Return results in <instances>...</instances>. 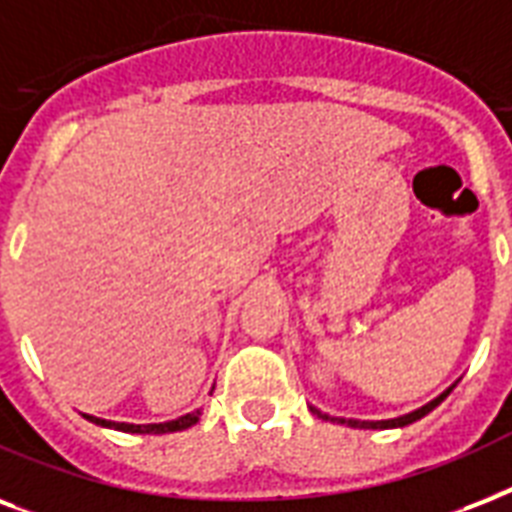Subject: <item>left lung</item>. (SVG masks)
I'll list each match as a JSON object with an SVG mask.
<instances>
[{"instance_id":"obj_1","label":"left lung","mask_w":512,"mask_h":512,"mask_svg":"<svg viewBox=\"0 0 512 512\" xmlns=\"http://www.w3.org/2000/svg\"><path fill=\"white\" fill-rule=\"evenodd\" d=\"M454 390V387H449L446 392H441L438 398L430 400L427 406L417 408V411H411V414H403V417H395V419H379V422H360V419H342V417H328V414H323V411H318L315 406H310L312 414H318L320 419H326V422H336V425H350V427H360V430H390V427H406L411 425V422H417V419H422L425 414H430L438 403H441L449 392Z\"/></svg>"}]
</instances>
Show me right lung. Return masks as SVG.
<instances>
[{"label":"right lung","mask_w":512,"mask_h":512,"mask_svg":"<svg viewBox=\"0 0 512 512\" xmlns=\"http://www.w3.org/2000/svg\"><path fill=\"white\" fill-rule=\"evenodd\" d=\"M200 408L192 411V414H184V417L170 419V422H160V425H128V422H109V419L90 417V414H82L85 419H90L93 425L112 427V430H120V433H138V435H162V433H178V430H186V427L197 425L200 419Z\"/></svg>","instance_id":"1"}]
</instances>
